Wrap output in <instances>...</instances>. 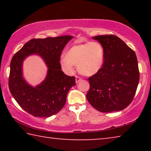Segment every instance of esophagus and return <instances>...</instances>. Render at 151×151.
<instances>
[{
  "instance_id": "34e87169",
  "label": "esophagus",
  "mask_w": 151,
  "mask_h": 151,
  "mask_svg": "<svg viewBox=\"0 0 151 151\" xmlns=\"http://www.w3.org/2000/svg\"><path fill=\"white\" fill-rule=\"evenodd\" d=\"M82 81V78L81 77H79V76H76V83H78L79 82Z\"/></svg>"
}]
</instances>
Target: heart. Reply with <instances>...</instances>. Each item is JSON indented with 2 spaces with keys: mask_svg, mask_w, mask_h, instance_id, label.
<instances>
[{
  "mask_svg": "<svg viewBox=\"0 0 151 151\" xmlns=\"http://www.w3.org/2000/svg\"><path fill=\"white\" fill-rule=\"evenodd\" d=\"M104 61L103 47L99 42L93 41L72 46L61 57L60 65L66 73H73L75 65L78 66L81 74L93 76L101 69Z\"/></svg>",
  "mask_w": 151,
  "mask_h": 151,
  "instance_id": "obj_1",
  "label": "heart"
}]
</instances>
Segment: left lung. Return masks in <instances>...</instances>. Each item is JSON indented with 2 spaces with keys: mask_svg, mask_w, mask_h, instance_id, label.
Masks as SVG:
<instances>
[{
  "mask_svg": "<svg viewBox=\"0 0 151 151\" xmlns=\"http://www.w3.org/2000/svg\"><path fill=\"white\" fill-rule=\"evenodd\" d=\"M103 46V67L88 78L90 89L86 99L102 112L119 111L131 104L139 82L137 58L133 50L114 35L93 37Z\"/></svg>",
  "mask_w": 151,
  "mask_h": 151,
  "instance_id": "left-lung-1",
  "label": "left lung"
}]
</instances>
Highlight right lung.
Segmentation results:
<instances>
[{"label":"right lung","mask_w":151,"mask_h":151,"mask_svg":"<svg viewBox=\"0 0 151 151\" xmlns=\"http://www.w3.org/2000/svg\"><path fill=\"white\" fill-rule=\"evenodd\" d=\"M73 38L66 35L33 39L12 57L9 79L10 92L20 106L32 116L49 117L57 114L65 106L68 92L76 85L75 76L66 75L60 65L63 48ZM31 54L40 55L48 67L45 79L35 88L29 85L22 76V63Z\"/></svg>","instance_id":"1"}]
</instances>
